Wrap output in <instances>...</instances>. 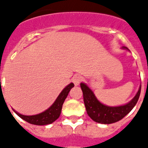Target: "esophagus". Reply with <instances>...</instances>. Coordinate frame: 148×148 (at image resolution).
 Masks as SVG:
<instances>
[{
  "mask_svg": "<svg viewBox=\"0 0 148 148\" xmlns=\"http://www.w3.org/2000/svg\"><path fill=\"white\" fill-rule=\"evenodd\" d=\"M81 81H82V77L80 75H75V76L72 78V81H73V83L75 84V86L78 85L79 84L81 83Z\"/></svg>",
  "mask_w": 148,
  "mask_h": 148,
  "instance_id": "34e87169",
  "label": "esophagus"
}]
</instances>
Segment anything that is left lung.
<instances>
[{
	"label": "left lung",
	"mask_w": 148,
	"mask_h": 148,
	"mask_svg": "<svg viewBox=\"0 0 148 148\" xmlns=\"http://www.w3.org/2000/svg\"><path fill=\"white\" fill-rule=\"evenodd\" d=\"M81 88L83 92L84 103L88 116L95 122L100 124H109L119 121L133 109L140 97L141 85L140 86L135 97L128 103L119 107H108L100 103L92 90L84 84H81Z\"/></svg>",
	"instance_id": "left-lung-1"
}]
</instances>
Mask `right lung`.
I'll use <instances>...</instances> for the list:
<instances>
[{"label":"right lung","instance_id":"obj_1","mask_svg":"<svg viewBox=\"0 0 148 148\" xmlns=\"http://www.w3.org/2000/svg\"><path fill=\"white\" fill-rule=\"evenodd\" d=\"M74 84L73 83H71L69 85H67L64 90L60 92L58 98L56 99L54 103L47 110H46L44 112L40 113L39 114L31 115V116H27V115H23L17 112L16 110H14L16 114L19 116L21 118L24 120L25 121L28 122L31 124H35V125H47L53 123L58 119L61 112L63 103L64 102L65 99L67 97L69 94V91L71 90Z\"/></svg>","mask_w":148,"mask_h":148}]
</instances>
